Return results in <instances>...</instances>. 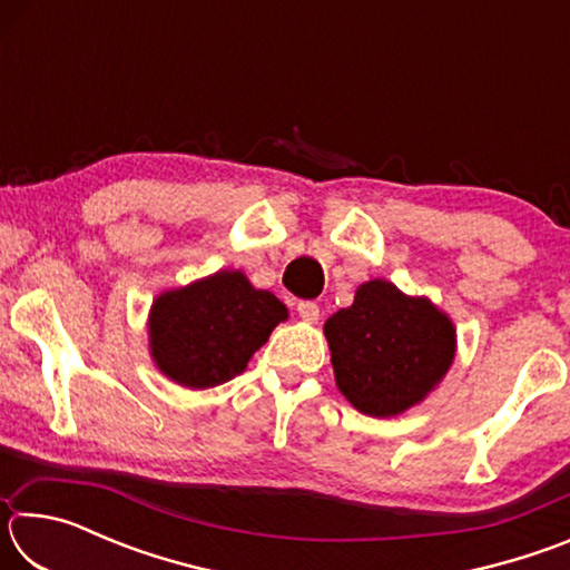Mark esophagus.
<instances>
[{
  "instance_id": "obj_1",
  "label": "esophagus",
  "mask_w": 570,
  "mask_h": 570,
  "mask_svg": "<svg viewBox=\"0 0 570 570\" xmlns=\"http://www.w3.org/2000/svg\"><path fill=\"white\" fill-rule=\"evenodd\" d=\"M296 312L302 316L304 322H316L320 320V304L316 302H298L296 304Z\"/></svg>"
}]
</instances>
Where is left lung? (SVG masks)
Instances as JSON below:
<instances>
[{
    "label": "left lung",
    "mask_w": 570,
    "mask_h": 570,
    "mask_svg": "<svg viewBox=\"0 0 570 570\" xmlns=\"http://www.w3.org/2000/svg\"><path fill=\"white\" fill-rule=\"evenodd\" d=\"M336 387L370 417L420 404L455 360V326L424 296L374 278L324 324Z\"/></svg>",
    "instance_id": "left-lung-1"
}]
</instances>
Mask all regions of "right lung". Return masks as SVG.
<instances>
[{
	"label": "right lung",
	"instance_id": "obj_1",
	"mask_svg": "<svg viewBox=\"0 0 570 570\" xmlns=\"http://www.w3.org/2000/svg\"><path fill=\"white\" fill-rule=\"evenodd\" d=\"M286 316L272 292L254 288L240 272H218L153 302L150 356L180 387H216L246 370Z\"/></svg>",
	"mask_w": 570,
	"mask_h": 570
}]
</instances>
